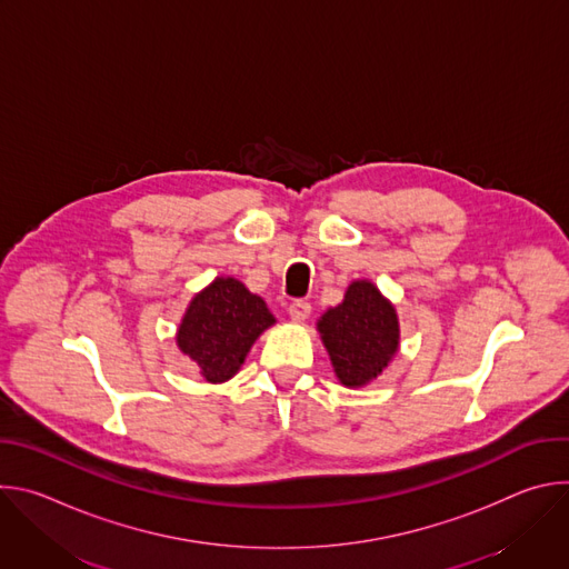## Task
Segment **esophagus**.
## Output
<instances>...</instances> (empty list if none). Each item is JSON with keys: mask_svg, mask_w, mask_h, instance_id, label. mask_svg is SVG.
<instances>
[{"mask_svg": "<svg viewBox=\"0 0 569 569\" xmlns=\"http://www.w3.org/2000/svg\"><path fill=\"white\" fill-rule=\"evenodd\" d=\"M288 312H290L292 321H306L308 315H310V303L303 301V299H295V301L288 306Z\"/></svg>", "mask_w": 569, "mask_h": 569, "instance_id": "esophagus-1", "label": "esophagus"}]
</instances>
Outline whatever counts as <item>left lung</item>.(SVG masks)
Here are the masks:
<instances>
[{"label": "left lung", "instance_id": "1", "mask_svg": "<svg viewBox=\"0 0 569 569\" xmlns=\"http://www.w3.org/2000/svg\"><path fill=\"white\" fill-rule=\"evenodd\" d=\"M317 331L345 387H365L376 380L400 342L396 308L367 279L353 281L342 303L319 317Z\"/></svg>", "mask_w": 569, "mask_h": 569}]
</instances>
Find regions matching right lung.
Masks as SVG:
<instances>
[{
  "instance_id": "add662e5",
  "label": "right lung",
  "mask_w": 569,
  "mask_h": 569,
  "mask_svg": "<svg viewBox=\"0 0 569 569\" xmlns=\"http://www.w3.org/2000/svg\"><path fill=\"white\" fill-rule=\"evenodd\" d=\"M274 321L259 295L233 277H218L191 299L178 329V347L207 382H224Z\"/></svg>"
}]
</instances>
